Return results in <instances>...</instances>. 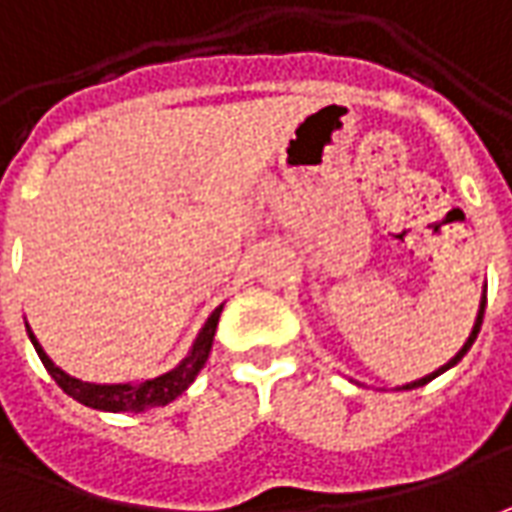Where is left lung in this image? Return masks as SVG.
I'll use <instances>...</instances> for the list:
<instances>
[{
  "instance_id": "left-lung-1",
  "label": "left lung",
  "mask_w": 512,
  "mask_h": 512,
  "mask_svg": "<svg viewBox=\"0 0 512 512\" xmlns=\"http://www.w3.org/2000/svg\"><path fill=\"white\" fill-rule=\"evenodd\" d=\"M482 316H485V291H482V300H479V311H476L474 328H471V333H468V339H465V344H462L460 350H457V356L448 358L446 364H443V367H437L434 373L423 375V378H417V381H409V384H403V387H398V389H417V387H423V384H429V381H434L437 375H443V373H446V370H451V367H454L457 361H462V356H465V353L471 350V344L476 342V333H479V328H482Z\"/></svg>"
}]
</instances>
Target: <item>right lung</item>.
Returning a JSON list of instances; mask_svg holds the SVG:
<instances>
[{
    "mask_svg": "<svg viewBox=\"0 0 512 512\" xmlns=\"http://www.w3.org/2000/svg\"><path fill=\"white\" fill-rule=\"evenodd\" d=\"M224 305H218L210 314V319L204 322V328L198 330L196 342L190 347V353L173 367L168 373L156 375V378H145V381H128V384H92V381H81L75 375L64 373L55 361H52L44 347L38 344L36 333L27 325V336L36 347L41 364L47 367V373L55 378V384L64 389L69 398H75L89 409H100V412H148L154 406H165L173 398H179L184 389L196 381V375L201 373V367L207 364L212 350V339H215V328L221 319Z\"/></svg>",
    "mask_w": 512,
    "mask_h": 512,
    "instance_id": "add662e5",
    "label": "right lung"
}]
</instances>
